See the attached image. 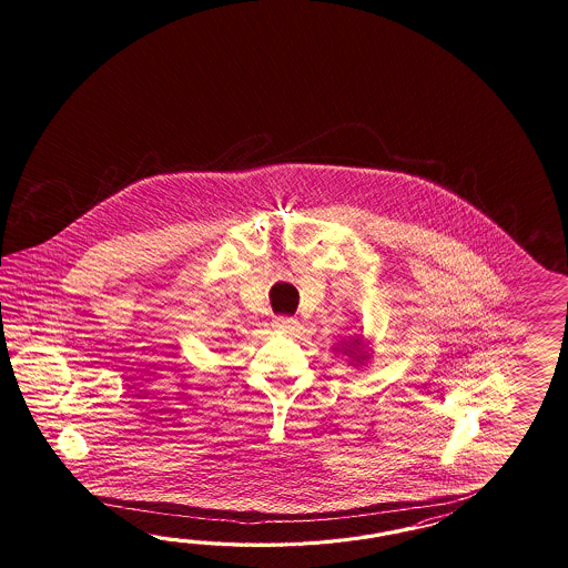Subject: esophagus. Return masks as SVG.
Returning <instances> with one entry per match:
<instances>
[{
	"mask_svg": "<svg viewBox=\"0 0 568 568\" xmlns=\"http://www.w3.org/2000/svg\"><path fill=\"white\" fill-rule=\"evenodd\" d=\"M273 327L276 331H281V333H293L295 328L300 327V323L293 316H276L275 321H273Z\"/></svg>",
	"mask_w": 568,
	"mask_h": 568,
	"instance_id": "1",
	"label": "esophagus"
}]
</instances>
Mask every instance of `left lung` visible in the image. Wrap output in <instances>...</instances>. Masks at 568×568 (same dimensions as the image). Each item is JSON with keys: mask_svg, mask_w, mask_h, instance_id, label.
<instances>
[{"mask_svg": "<svg viewBox=\"0 0 568 568\" xmlns=\"http://www.w3.org/2000/svg\"><path fill=\"white\" fill-rule=\"evenodd\" d=\"M349 347H352V349H349V354H354V356H356V352H361V349H358V347H361V342H358V339H356V342H354V344L349 345ZM362 361H364V358H362Z\"/></svg>", "mask_w": 568, "mask_h": 568, "instance_id": "left-lung-1", "label": "left lung"}]
</instances>
